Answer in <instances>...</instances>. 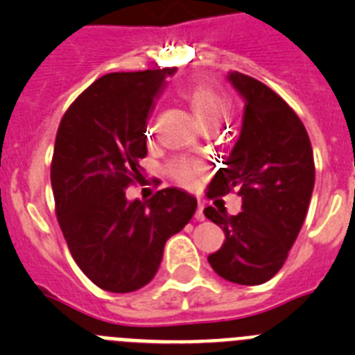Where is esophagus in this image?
Returning a JSON list of instances; mask_svg holds the SVG:
<instances>
[{
    "mask_svg": "<svg viewBox=\"0 0 355 355\" xmlns=\"http://www.w3.org/2000/svg\"><path fill=\"white\" fill-rule=\"evenodd\" d=\"M198 221H205V214H203V203H198V210H196V216H194Z\"/></svg>",
    "mask_w": 355,
    "mask_h": 355,
    "instance_id": "1",
    "label": "esophagus"
}]
</instances>
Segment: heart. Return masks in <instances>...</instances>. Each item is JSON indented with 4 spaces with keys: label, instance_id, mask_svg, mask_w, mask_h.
I'll list each match as a JSON object with an SVG mask.
<instances>
[{
    "label": "heart",
    "instance_id": "b5f03b06",
    "mask_svg": "<svg viewBox=\"0 0 355 355\" xmlns=\"http://www.w3.org/2000/svg\"><path fill=\"white\" fill-rule=\"evenodd\" d=\"M184 98L203 127H217L230 114V101L207 85H194L184 92ZM205 175L203 162L194 159H175L171 162V177L182 187L194 189Z\"/></svg>",
    "mask_w": 355,
    "mask_h": 355
}]
</instances>
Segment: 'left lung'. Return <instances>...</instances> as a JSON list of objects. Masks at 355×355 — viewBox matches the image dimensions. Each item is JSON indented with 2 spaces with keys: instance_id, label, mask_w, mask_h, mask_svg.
I'll return each instance as SVG.
<instances>
[{
  "instance_id": "left-lung-1",
  "label": "left lung",
  "mask_w": 355,
  "mask_h": 355,
  "mask_svg": "<svg viewBox=\"0 0 355 355\" xmlns=\"http://www.w3.org/2000/svg\"><path fill=\"white\" fill-rule=\"evenodd\" d=\"M228 79L245 101L244 120L241 138L207 196L237 191L242 212L203 210L226 237L209 263L226 281L261 285L283 267L301 232L315 185V162L301 118L276 92L241 72Z\"/></svg>"
}]
</instances>
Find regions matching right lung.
<instances>
[{
    "instance_id": "1",
    "label": "right lung",
    "mask_w": 355,
    "mask_h": 355,
    "mask_svg": "<svg viewBox=\"0 0 355 355\" xmlns=\"http://www.w3.org/2000/svg\"><path fill=\"white\" fill-rule=\"evenodd\" d=\"M173 69L102 76L70 104L51 162L54 207L69 251L102 290L127 293L154 279L166 241L198 207L177 187L127 201L143 178L146 118Z\"/></svg>"
}]
</instances>
